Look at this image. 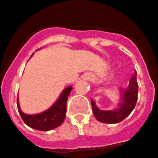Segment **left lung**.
Returning a JSON list of instances; mask_svg holds the SVG:
<instances>
[{
    "label": "left lung",
    "mask_w": 158,
    "mask_h": 158,
    "mask_svg": "<svg viewBox=\"0 0 158 158\" xmlns=\"http://www.w3.org/2000/svg\"><path fill=\"white\" fill-rule=\"evenodd\" d=\"M121 102L118 108L111 110H101L91 100L93 112L96 118L103 123H118L126 118L132 111L138 98V83L136 72L129 81V86L126 89H121Z\"/></svg>",
    "instance_id": "8db88e82"
}]
</instances>
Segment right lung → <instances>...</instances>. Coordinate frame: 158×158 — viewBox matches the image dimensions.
I'll return each instance as SVG.
<instances>
[{"label": "right lung", "instance_id": "1", "mask_svg": "<svg viewBox=\"0 0 158 158\" xmlns=\"http://www.w3.org/2000/svg\"><path fill=\"white\" fill-rule=\"evenodd\" d=\"M72 89V86L66 87L54 105L44 112L36 114H26L23 113L19 107L18 99V110L23 122L29 127L40 131H49L61 126L65 118L66 104Z\"/></svg>", "mask_w": 158, "mask_h": 158}]
</instances>
